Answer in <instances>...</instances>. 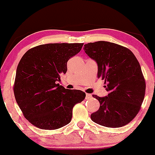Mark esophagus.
<instances>
[{
	"label": "esophagus",
	"mask_w": 155,
	"mask_h": 155,
	"mask_svg": "<svg viewBox=\"0 0 155 155\" xmlns=\"http://www.w3.org/2000/svg\"><path fill=\"white\" fill-rule=\"evenodd\" d=\"M91 97H92V95H91V94H88V93H86V100L91 99Z\"/></svg>",
	"instance_id": "34e87169"
}]
</instances>
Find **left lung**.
I'll list each match as a JSON object with an SVG mask.
<instances>
[{
	"label": "left lung",
	"mask_w": 155,
	"mask_h": 155,
	"mask_svg": "<svg viewBox=\"0 0 155 155\" xmlns=\"http://www.w3.org/2000/svg\"><path fill=\"white\" fill-rule=\"evenodd\" d=\"M85 52L97 64V78L105 80L106 97H93L99 109L91 120L109 128H119L130 123L140 109L146 91V81L139 62L128 48L107 41L84 45Z\"/></svg>",
	"instance_id": "8db88e82"
}]
</instances>
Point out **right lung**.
Returning a JSON list of instances; mask_svg holds the SVG:
<instances>
[{"mask_svg": "<svg viewBox=\"0 0 155 155\" xmlns=\"http://www.w3.org/2000/svg\"><path fill=\"white\" fill-rule=\"evenodd\" d=\"M84 44H47L29 49L18 65L14 84L16 102L33 126L54 130L69 124L75 104L86 94L60 86L67 61Z\"/></svg>", "mask_w": 155, "mask_h": 155, "instance_id": "add662e5", "label": "right lung"}]
</instances>
